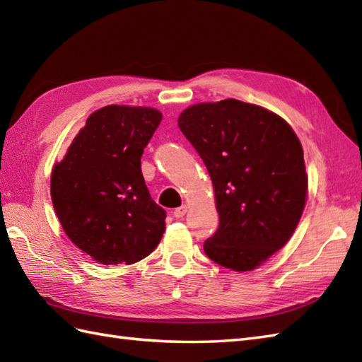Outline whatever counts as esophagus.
Instances as JSON below:
<instances>
[{
	"mask_svg": "<svg viewBox=\"0 0 362 362\" xmlns=\"http://www.w3.org/2000/svg\"><path fill=\"white\" fill-rule=\"evenodd\" d=\"M187 211H188V206L187 205H182V206L174 209V217H177V219H182V217L187 214Z\"/></svg>",
	"mask_w": 362,
	"mask_h": 362,
	"instance_id": "obj_1",
	"label": "esophagus"
}]
</instances>
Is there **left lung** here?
I'll list each match as a JSON object with an SVG mask.
<instances>
[{
  "mask_svg": "<svg viewBox=\"0 0 362 362\" xmlns=\"http://www.w3.org/2000/svg\"><path fill=\"white\" fill-rule=\"evenodd\" d=\"M179 128L213 180L219 228L206 256L250 272L296 230L307 197L304 151L290 124L267 109L228 98L189 106Z\"/></svg>",
  "mask_w": 362,
  "mask_h": 362,
  "instance_id": "left-lung-1",
  "label": "left lung"
}]
</instances>
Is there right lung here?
I'll return each mask as SVG.
<instances>
[{
  "mask_svg": "<svg viewBox=\"0 0 362 362\" xmlns=\"http://www.w3.org/2000/svg\"><path fill=\"white\" fill-rule=\"evenodd\" d=\"M160 122L157 109L105 106L54 166L50 196L63 230L100 264H136L163 236L166 211L151 199L140 165Z\"/></svg>",
  "mask_w": 362,
  "mask_h": 362,
  "instance_id": "obj_1",
  "label": "right lung"
}]
</instances>
